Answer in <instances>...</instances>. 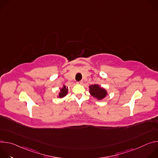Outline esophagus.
Here are the masks:
<instances>
[{
	"label": "esophagus",
	"instance_id": "1",
	"mask_svg": "<svg viewBox=\"0 0 158 158\" xmlns=\"http://www.w3.org/2000/svg\"><path fill=\"white\" fill-rule=\"evenodd\" d=\"M77 84H81H81H83V81H79V82H77Z\"/></svg>",
	"mask_w": 158,
	"mask_h": 158
}]
</instances>
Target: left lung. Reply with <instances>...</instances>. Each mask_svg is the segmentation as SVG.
I'll list each match as a JSON object with an SVG mask.
<instances>
[{"label": "left lung", "instance_id": "obj_1", "mask_svg": "<svg viewBox=\"0 0 158 158\" xmlns=\"http://www.w3.org/2000/svg\"><path fill=\"white\" fill-rule=\"evenodd\" d=\"M89 87L90 94L98 100H101L104 99L107 94L106 90L99 86L98 84L91 85Z\"/></svg>", "mask_w": 158, "mask_h": 158}]
</instances>
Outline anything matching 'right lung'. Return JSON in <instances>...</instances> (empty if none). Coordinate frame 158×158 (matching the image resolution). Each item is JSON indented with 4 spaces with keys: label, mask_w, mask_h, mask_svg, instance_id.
I'll list each match as a JSON object with an SVG mask.
<instances>
[{
    "label": "right lung",
    "mask_w": 158,
    "mask_h": 158,
    "mask_svg": "<svg viewBox=\"0 0 158 158\" xmlns=\"http://www.w3.org/2000/svg\"><path fill=\"white\" fill-rule=\"evenodd\" d=\"M68 87H66V86L65 85H63V87L60 89V92L59 93V96H57V98H62L64 96H65L67 93H68Z\"/></svg>",
    "instance_id": "obj_1"
}]
</instances>
